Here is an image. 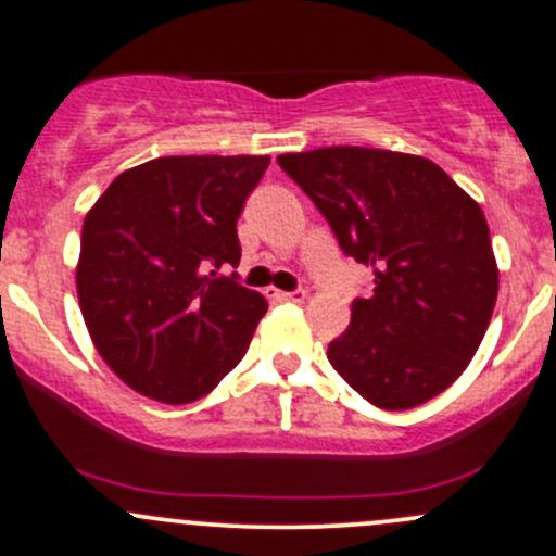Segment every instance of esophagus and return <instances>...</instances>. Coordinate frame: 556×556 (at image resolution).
I'll return each mask as SVG.
<instances>
[{
	"instance_id": "esophagus-1",
	"label": "esophagus",
	"mask_w": 556,
	"mask_h": 556,
	"mask_svg": "<svg viewBox=\"0 0 556 556\" xmlns=\"http://www.w3.org/2000/svg\"><path fill=\"white\" fill-rule=\"evenodd\" d=\"M266 295H274V299H279V301H293V304H301V301L309 299V293H306V290H293V293H285V290L268 288Z\"/></svg>"
}]
</instances>
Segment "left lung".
I'll return each instance as SVG.
<instances>
[{
    "label": "left lung",
    "mask_w": 556,
    "mask_h": 556,
    "mask_svg": "<svg viewBox=\"0 0 556 556\" xmlns=\"http://www.w3.org/2000/svg\"><path fill=\"white\" fill-rule=\"evenodd\" d=\"M333 228L374 271L328 361L384 412L444 392L479 350L497 301V263L481 206L433 161L377 148L279 155Z\"/></svg>",
    "instance_id": "1"
}]
</instances>
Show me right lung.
Listing matches in <instances>:
<instances>
[{
  "label": "right lung",
  "instance_id": "1",
  "mask_svg": "<svg viewBox=\"0 0 556 556\" xmlns=\"http://www.w3.org/2000/svg\"><path fill=\"white\" fill-rule=\"evenodd\" d=\"M268 155H166L117 174L88 210L77 299L121 382L193 403L244 357L268 304L223 277L239 266L237 220Z\"/></svg>",
  "mask_w": 556,
  "mask_h": 556
}]
</instances>
